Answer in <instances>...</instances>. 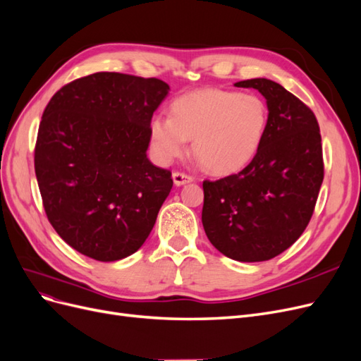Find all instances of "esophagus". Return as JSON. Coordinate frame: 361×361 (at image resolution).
<instances>
[{
	"mask_svg": "<svg viewBox=\"0 0 361 361\" xmlns=\"http://www.w3.org/2000/svg\"><path fill=\"white\" fill-rule=\"evenodd\" d=\"M172 178H173V183H176V185H183V184H188V183H192L195 178L192 176H189V173L185 172H173L172 173Z\"/></svg>",
	"mask_w": 361,
	"mask_h": 361,
	"instance_id": "1",
	"label": "esophagus"
}]
</instances>
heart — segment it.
Masks as SVG:
<instances>
[{
    "label": "heart",
    "mask_w": 361,
    "mask_h": 361,
    "mask_svg": "<svg viewBox=\"0 0 361 361\" xmlns=\"http://www.w3.org/2000/svg\"><path fill=\"white\" fill-rule=\"evenodd\" d=\"M269 127V108L253 94L207 88L188 92L171 103V117H154L149 137L161 164L192 151L201 166L229 176L257 157Z\"/></svg>",
    "instance_id": "b5f03b06"
}]
</instances>
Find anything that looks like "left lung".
Instances as JSON below:
<instances>
[{"label": "left lung", "instance_id": "1", "mask_svg": "<svg viewBox=\"0 0 361 361\" xmlns=\"http://www.w3.org/2000/svg\"><path fill=\"white\" fill-rule=\"evenodd\" d=\"M267 99L264 142L243 171L205 180L202 225L225 257L259 262L281 255L309 225L324 180L319 126L312 109L270 79L240 80Z\"/></svg>", "mask_w": 361, "mask_h": 361}]
</instances>
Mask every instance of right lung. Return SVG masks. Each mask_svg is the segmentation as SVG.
<instances>
[{"label": "right lung", "instance_id": "obj_1", "mask_svg": "<svg viewBox=\"0 0 361 361\" xmlns=\"http://www.w3.org/2000/svg\"><path fill=\"white\" fill-rule=\"evenodd\" d=\"M168 91L157 78L99 72L66 84L46 104L34 148L44 213L88 258L129 257L156 224L173 181L147 148Z\"/></svg>", "mask_w": 361, "mask_h": 361}]
</instances>
